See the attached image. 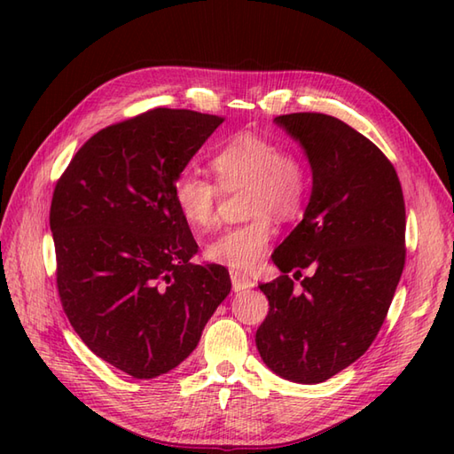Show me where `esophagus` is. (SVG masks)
<instances>
[{
    "mask_svg": "<svg viewBox=\"0 0 454 454\" xmlns=\"http://www.w3.org/2000/svg\"><path fill=\"white\" fill-rule=\"evenodd\" d=\"M230 278H232V288L236 293L239 291H246V288H252L255 286V281L252 277H247L246 273H239V271H230Z\"/></svg>",
    "mask_w": 454,
    "mask_h": 454,
    "instance_id": "1",
    "label": "esophagus"
}]
</instances>
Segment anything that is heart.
<instances>
[{"label":"heart","instance_id":"b5f03b06","mask_svg":"<svg viewBox=\"0 0 454 454\" xmlns=\"http://www.w3.org/2000/svg\"><path fill=\"white\" fill-rule=\"evenodd\" d=\"M210 168L216 180L181 171L173 199L191 228L208 230L216 220L222 191H244L246 222L210 239L205 257L234 271H252L263 262L275 236L273 218L291 222L302 215L312 177L298 152L254 132H239L215 152Z\"/></svg>","mask_w":454,"mask_h":454}]
</instances>
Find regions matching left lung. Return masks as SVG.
Masks as SVG:
<instances>
[{
	"mask_svg": "<svg viewBox=\"0 0 454 454\" xmlns=\"http://www.w3.org/2000/svg\"><path fill=\"white\" fill-rule=\"evenodd\" d=\"M275 121L301 140L314 185L302 222L271 255L283 275L259 285L269 312L255 343L278 376L317 384L380 332L406 263V205L390 160L349 124L324 113ZM308 266L315 273L296 292Z\"/></svg>",
	"mask_w": 454,
	"mask_h": 454,
	"instance_id": "left-lung-1",
	"label": "left lung"
}]
</instances>
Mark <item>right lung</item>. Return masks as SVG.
<instances>
[{"mask_svg": "<svg viewBox=\"0 0 454 454\" xmlns=\"http://www.w3.org/2000/svg\"><path fill=\"white\" fill-rule=\"evenodd\" d=\"M224 117L150 109L83 144L56 181L51 230L64 314L90 349L134 379L185 361L232 283L197 265L173 185Z\"/></svg>", "mask_w": 454, "mask_h": 454, "instance_id": "1", "label": "right lung"}]
</instances>
